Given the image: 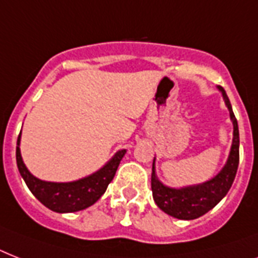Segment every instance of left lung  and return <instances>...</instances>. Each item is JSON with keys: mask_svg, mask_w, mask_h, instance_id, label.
I'll return each instance as SVG.
<instances>
[{"mask_svg": "<svg viewBox=\"0 0 258 258\" xmlns=\"http://www.w3.org/2000/svg\"><path fill=\"white\" fill-rule=\"evenodd\" d=\"M220 89L222 91L225 103L230 112V119L234 125L232 150H230L228 163L225 165L222 171L212 180H208L205 183L176 190V188L166 187L165 184H162L157 179L153 165L151 190H153L154 201L158 205V208L163 210L166 214L175 217L178 220H196L198 217L206 214L228 194L229 188L232 187L233 180L236 178L238 162H240V133L228 95L221 87Z\"/></svg>", "mask_w": 258, "mask_h": 258, "instance_id": "1", "label": "left lung"}]
</instances>
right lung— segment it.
<instances>
[{"mask_svg":"<svg viewBox=\"0 0 258 258\" xmlns=\"http://www.w3.org/2000/svg\"><path fill=\"white\" fill-rule=\"evenodd\" d=\"M18 146H20V135L17 139L16 159H17L18 171L25 180L26 186L44 206L56 213L79 212L95 204L105 192L109 182L115 176L121 158L125 154V150L116 153L103 169L84 179L70 182V183H54V182L37 179L28 171L22 162Z\"/></svg>","mask_w":258,"mask_h":258,"instance_id":"obj_1","label":"right lung"}]
</instances>
